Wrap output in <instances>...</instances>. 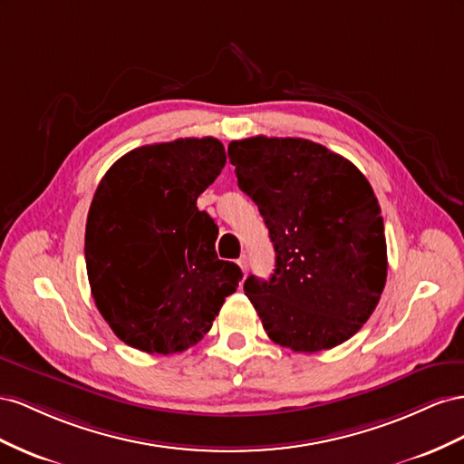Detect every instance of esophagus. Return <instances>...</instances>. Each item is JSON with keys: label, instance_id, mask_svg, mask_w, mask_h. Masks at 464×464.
Segmentation results:
<instances>
[{"label": "esophagus", "instance_id": "34e87169", "mask_svg": "<svg viewBox=\"0 0 464 464\" xmlns=\"http://www.w3.org/2000/svg\"><path fill=\"white\" fill-rule=\"evenodd\" d=\"M237 264H239V268L243 270V274L248 272V260H246V256H241L239 260H237Z\"/></svg>", "mask_w": 464, "mask_h": 464}]
</instances>
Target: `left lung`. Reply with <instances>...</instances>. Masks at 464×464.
Listing matches in <instances>:
<instances>
[{"instance_id": "obj_1", "label": "left lung", "mask_w": 464, "mask_h": 464, "mask_svg": "<svg viewBox=\"0 0 464 464\" xmlns=\"http://www.w3.org/2000/svg\"><path fill=\"white\" fill-rule=\"evenodd\" d=\"M227 153L276 250L270 280L245 282L266 334L305 353L346 342L387 282L385 225L372 184L348 159L303 138H246Z\"/></svg>"}]
</instances>
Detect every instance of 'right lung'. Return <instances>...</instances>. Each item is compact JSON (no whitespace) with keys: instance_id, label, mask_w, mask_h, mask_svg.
<instances>
[{"instance_id":"1","label":"right lung","mask_w":464,"mask_h":464,"mask_svg":"<svg viewBox=\"0 0 464 464\" xmlns=\"http://www.w3.org/2000/svg\"><path fill=\"white\" fill-rule=\"evenodd\" d=\"M216 138L131 150L99 182L87 216L92 299L112 333L148 353L200 342L243 272L216 253L218 227L196 200L225 167Z\"/></svg>"}]
</instances>
